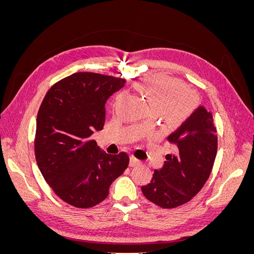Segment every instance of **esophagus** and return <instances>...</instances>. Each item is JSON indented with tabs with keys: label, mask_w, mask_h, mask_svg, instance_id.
Wrapping results in <instances>:
<instances>
[{
	"label": "esophagus",
	"mask_w": 254,
	"mask_h": 254,
	"mask_svg": "<svg viewBox=\"0 0 254 254\" xmlns=\"http://www.w3.org/2000/svg\"><path fill=\"white\" fill-rule=\"evenodd\" d=\"M141 163V161L140 160H137V159H135L134 157H130V161H129V165L130 166H136V165H139Z\"/></svg>",
	"instance_id": "34e87169"
}]
</instances>
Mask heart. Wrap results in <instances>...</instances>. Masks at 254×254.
<instances>
[{
    "instance_id": "1",
    "label": "heart",
    "mask_w": 254,
    "mask_h": 254,
    "mask_svg": "<svg viewBox=\"0 0 254 254\" xmlns=\"http://www.w3.org/2000/svg\"><path fill=\"white\" fill-rule=\"evenodd\" d=\"M136 88L152 111H163L171 120L180 121L193 110V96L184 91V84L178 79L156 76L142 79Z\"/></svg>"
}]
</instances>
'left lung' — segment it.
<instances>
[{
	"mask_svg": "<svg viewBox=\"0 0 254 254\" xmlns=\"http://www.w3.org/2000/svg\"><path fill=\"white\" fill-rule=\"evenodd\" d=\"M174 155L155 170L142 191L149 201L165 209L187 203L210 177L217 153V135L212 113L199 105L175 132L167 136Z\"/></svg>",
	"mask_w": 254,
	"mask_h": 254,
	"instance_id": "1",
	"label": "left lung"
}]
</instances>
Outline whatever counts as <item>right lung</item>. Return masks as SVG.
<instances>
[{"mask_svg": "<svg viewBox=\"0 0 254 254\" xmlns=\"http://www.w3.org/2000/svg\"><path fill=\"white\" fill-rule=\"evenodd\" d=\"M125 79L96 73L72 74L49 90L37 115L38 167L56 195L80 209L109 195L111 183L127 168L125 152L109 155L91 135L105 123V104Z\"/></svg>", "mask_w": 254, "mask_h": 254, "instance_id": "add662e5", "label": "right lung"}]
</instances>
